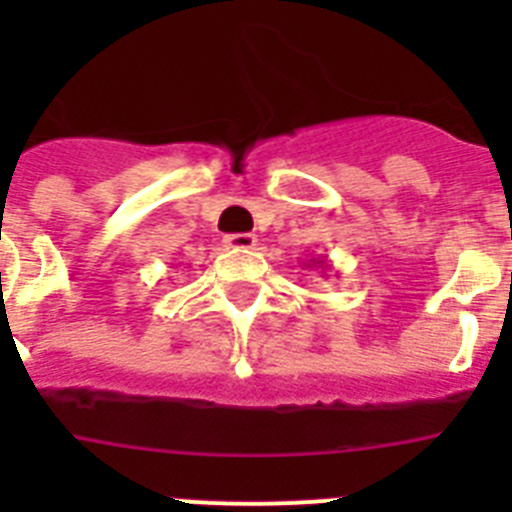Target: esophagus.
Masks as SVG:
<instances>
[{"instance_id":"34e87169","label":"esophagus","mask_w":512,"mask_h":512,"mask_svg":"<svg viewBox=\"0 0 512 512\" xmlns=\"http://www.w3.org/2000/svg\"><path fill=\"white\" fill-rule=\"evenodd\" d=\"M225 248H233V251H248V248L256 246V235L253 233H230L223 238Z\"/></svg>"}]
</instances>
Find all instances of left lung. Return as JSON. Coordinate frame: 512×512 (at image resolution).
Masks as SVG:
<instances>
[{"instance_id": "8db88e82", "label": "left lung", "mask_w": 512, "mask_h": 512, "mask_svg": "<svg viewBox=\"0 0 512 512\" xmlns=\"http://www.w3.org/2000/svg\"><path fill=\"white\" fill-rule=\"evenodd\" d=\"M302 266H310V269H312V266H318L323 277H325V274H328V269H330L328 259H323V256H312V259L307 261V264H302Z\"/></svg>"}]
</instances>
